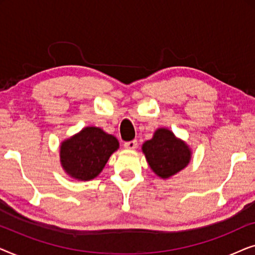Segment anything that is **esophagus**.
I'll use <instances>...</instances> for the list:
<instances>
[{"label": "esophagus", "mask_w": 255, "mask_h": 255, "mask_svg": "<svg viewBox=\"0 0 255 255\" xmlns=\"http://www.w3.org/2000/svg\"><path fill=\"white\" fill-rule=\"evenodd\" d=\"M137 145H138V142H137V140H135V139H134V140L124 142V147L128 148V149H135V148H137Z\"/></svg>", "instance_id": "esophagus-1"}]
</instances>
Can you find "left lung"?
Returning a JSON list of instances; mask_svg holds the SVG:
<instances>
[{
    "mask_svg": "<svg viewBox=\"0 0 255 255\" xmlns=\"http://www.w3.org/2000/svg\"><path fill=\"white\" fill-rule=\"evenodd\" d=\"M141 148L151 169L162 179H168L186 168L191 159L189 146L165 128H158Z\"/></svg>",
    "mask_w": 255,
    "mask_h": 255,
    "instance_id": "1",
    "label": "left lung"
}]
</instances>
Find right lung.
<instances>
[{
    "label": "right lung",
    "mask_w": 255,
    "mask_h": 255,
    "mask_svg": "<svg viewBox=\"0 0 255 255\" xmlns=\"http://www.w3.org/2000/svg\"><path fill=\"white\" fill-rule=\"evenodd\" d=\"M120 147L113 134L102 128L87 127L60 145V162L69 176L79 181L95 179L110 155Z\"/></svg>",
    "instance_id": "obj_1"
}]
</instances>
